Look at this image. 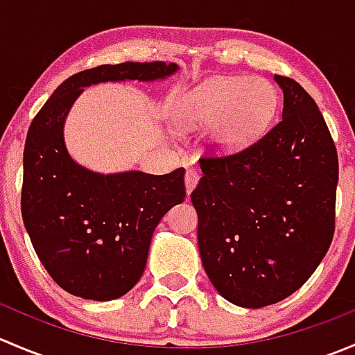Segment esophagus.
Wrapping results in <instances>:
<instances>
[{
	"label": "esophagus",
	"mask_w": 355,
	"mask_h": 355,
	"mask_svg": "<svg viewBox=\"0 0 355 355\" xmlns=\"http://www.w3.org/2000/svg\"><path fill=\"white\" fill-rule=\"evenodd\" d=\"M199 184V173L194 170H187V173H185V191H187V194H191L192 191L196 189V185Z\"/></svg>",
	"instance_id": "34e87169"
}]
</instances>
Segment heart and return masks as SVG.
Here are the masks:
<instances>
[{
	"label": "heart",
	"mask_w": 355,
	"mask_h": 355,
	"mask_svg": "<svg viewBox=\"0 0 355 355\" xmlns=\"http://www.w3.org/2000/svg\"><path fill=\"white\" fill-rule=\"evenodd\" d=\"M277 87L261 77H221L189 89L175 103L182 128H207L209 146L220 155L249 148L277 114Z\"/></svg>",
	"instance_id": "1"
}]
</instances>
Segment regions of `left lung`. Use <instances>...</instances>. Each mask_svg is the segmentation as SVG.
<instances>
[{"label": "left lung", "instance_id": "left-lung-1", "mask_svg": "<svg viewBox=\"0 0 355 355\" xmlns=\"http://www.w3.org/2000/svg\"><path fill=\"white\" fill-rule=\"evenodd\" d=\"M282 120L252 146L200 159L191 199L204 271L228 302L249 309L292 295L328 252L335 232L338 156L314 99L293 78Z\"/></svg>", "mask_w": 355, "mask_h": 355}]
</instances>
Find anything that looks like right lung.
I'll return each mask as SVG.
<instances>
[{"mask_svg":"<svg viewBox=\"0 0 355 355\" xmlns=\"http://www.w3.org/2000/svg\"><path fill=\"white\" fill-rule=\"evenodd\" d=\"M177 63L125 62L68 77L28 127L24 149L22 218L35 254L71 295L118 299L135 287L161 218L184 202V168L166 175L128 170L98 173L65 144V121L84 87L103 82H155Z\"/></svg>","mask_w":355,"mask_h":355,"instance_id":"add662e5","label":"right lung"}]
</instances>
